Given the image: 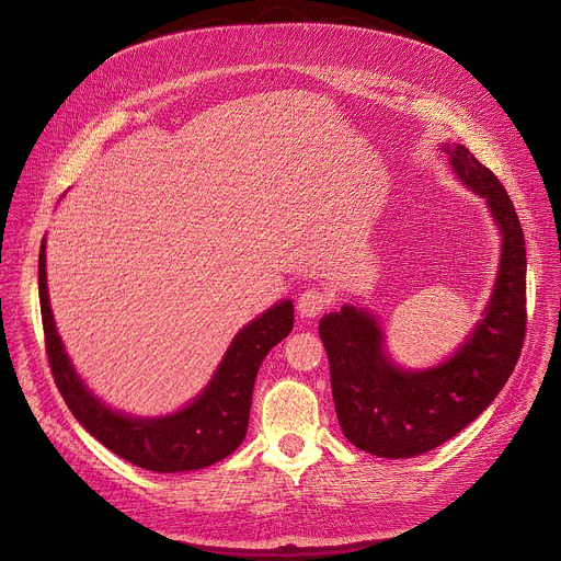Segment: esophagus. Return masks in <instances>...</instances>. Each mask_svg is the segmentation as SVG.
Here are the masks:
<instances>
[{"label": "esophagus", "instance_id": "obj_1", "mask_svg": "<svg viewBox=\"0 0 561 561\" xmlns=\"http://www.w3.org/2000/svg\"><path fill=\"white\" fill-rule=\"evenodd\" d=\"M331 306V295L322 288H306L299 299H297V308L304 317H317L322 310H327Z\"/></svg>", "mask_w": 561, "mask_h": 561}]
</instances>
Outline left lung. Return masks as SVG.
I'll list each match as a JSON object with an SVG mask.
<instances>
[{"mask_svg": "<svg viewBox=\"0 0 561 561\" xmlns=\"http://www.w3.org/2000/svg\"><path fill=\"white\" fill-rule=\"evenodd\" d=\"M459 180L482 195L502 230V262L484 319L459 351L426 370L397 368L375 317L355 306L319 322L340 426L377 457L428 453L463 431L508 381L526 337V247L515 206L495 178L461 144H444Z\"/></svg>", "mask_w": 561, "mask_h": 561, "instance_id": "1", "label": "left lung"}]
</instances>
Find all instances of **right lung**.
I'll return each instance as SVG.
<instances>
[{
	"instance_id": "1",
	"label": "right lung",
	"mask_w": 561,
	"mask_h": 561,
	"mask_svg": "<svg viewBox=\"0 0 561 561\" xmlns=\"http://www.w3.org/2000/svg\"><path fill=\"white\" fill-rule=\"evenodd\" d=\"M39 306L48 364L75 420L108 450L152 472L206 468L237 450L247 437L257 370L268 351L293 331V301L275 304L239 331L193 404L167 417L135 420L106 409L70 366L48 301L46 244L39 249Z\"/></svg>"
}]
</instances>
